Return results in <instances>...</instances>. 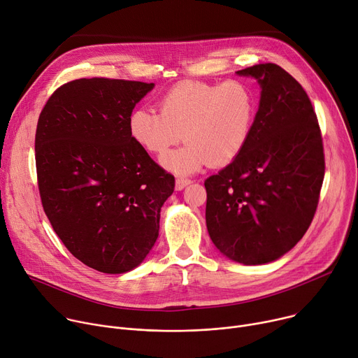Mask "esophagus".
I'll use <instances>...</instances> for the list:
<instances>
[{"instance_id": "obj_1", "label": "esophagus", "mask_w": 358, "mask_h": 358, "mask_svg": "<svg viewBox=\"0 0 358 358\" xmlns=\"http://www.w3.org/2000/svg\"><path fill=\"white\" fill-rule=\"evenodd\" d=\"M190 183L189 179L186 178H176V190H182L183 187H186Z\"/></svg>"}]
</instances>
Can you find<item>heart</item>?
Wrapping results in <instances>:
<instances>
[{"label":"heart","instance_id":"obj_1","mask_svg":"<svg viewBox=\"0 0 358 358\" xmlns=\"http://www.w3.org/2000/svg\"><path fill=\"white\" fill-rule=\"evenodd\" d=\"M257 96L243 81H182L159 100V113L137 108L129 117L131 139L163 156L183 137V149L163 159L166 168L189 173L208 162L224 166L248 142L257 116Z\"/></svg>","mask_w":358,"mask_h":358}]
</instances>
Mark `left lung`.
<instances>
[{"mask_svg": "<svg viewBox=\"0 0 358 358\" xmlns=\"http://www.w3.org/2000/svg\"><path fill=\"white\" fill-rule=\"evenodd\" d=\"M261 85L242 152L205 180L206 227L216 248L245 265L278 259L304 236L324 180L322 136L306 90L273 63L236 71Z\"/></svg>", "mask_w": 358, "mask_h": 358, "instance_id": "left-lung-1", "label": "left lung"}]
</instances>
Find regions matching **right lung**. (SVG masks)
Returning a JSON list of instances; mask_svg holds the SVG:
<instances>
[{
    "label": "right lung",
    "instance_id": "right-lung-1",
    "mask_svg": "<svg viewBox=\"0 0 358 358\" xmlns=\"http://www.w3.org/2000/svg\"><path fill=\"white\" fill-rule=\"evenodd\" d=\"M153 83L77 78L43 107L36 168L43 209L85 265L122 273L139 265L159 235L160 208L175 176L129 133V117Z\"/></svg>",
    "mask_w": 358,
    "mask_h": 358
}]
</instances>
